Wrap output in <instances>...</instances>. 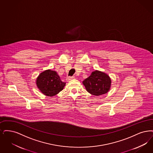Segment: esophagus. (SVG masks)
Masks as SVG:
<instances>
[{
    "label": "esophagus",
    "instance_id": "esophagus-1",
    "mask_svg": "<svg viewBox=\"0 0 153 153\" xmlns=\"http://www.w3.org/2000/svg\"><path fill=\"white\" fill-rule=\"evenodd\" d=\"M74 78H75L74 76H69V77H67V80L70 81V80L74 79Z\"/></svg>",
    "mask_w": 153,
    "mask_h": 153
}]
</instances>
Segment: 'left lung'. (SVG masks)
<instances>
[{"instance_id": "left-lung-1", "label": "left lung", "mask_w": 153, "mask_h": 153, "mask_svg": "<svg viewBox=\"0 0 153 153\" xmlns=\"http://www.w3.org/2000/svg\"><path fill=\"white\" fill-rule=\"evenodd\" d=\"M87 91L89 93L100 96L108 92L111 85V80L107 74L95 70L83 81Z\"/></svg>"}]
</instances>
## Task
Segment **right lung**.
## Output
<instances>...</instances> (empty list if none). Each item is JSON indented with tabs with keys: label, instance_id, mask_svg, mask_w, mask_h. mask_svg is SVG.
I'll return each instance as SVG.
<instances>
[{
	"label": "right lung",
	"instance_id": "1",
	"mask_svg": "<svg viewBox=\"0 0 153 153\" xmlns=\"http://www.w3.org/2000/svg\"><path fill=\"white\" fill-rule=\"evenodd\" d=\"M36 84L40 92L48 97H53L59 93L66 85V83L60 80L57 73L51 70L41 73L36 78Z\"/></svg>",
	"mask_w": 153,
	"mask_h": 153
}]
</instances>
